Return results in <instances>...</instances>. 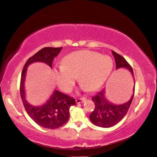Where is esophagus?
I'll return each instance as SVG.
<instances>
[{"label":"esophagus","mask_w":157,"mask_h":157,"mask_svg":"<svg viewBox=\"0 0 157 157\" xmlns=\"http://www.w3.org/2000/svg\"><path fill=\"white\" fill-rule=\"evenodd\" d=\"M86 100V98H78V99H76L75 101L77 104H79V103L84 102Z\"/></svg>","instance_id":"esophagus-1"}]
</instances>
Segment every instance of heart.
I'll list each match as a JSON object with an SVG mask.
<instances>
[{
    "label": "heart",
    "instance_id": "obj_1",
    "mask_svg": "<svg viewBox=\"0 0 157 157\" xmlns=\"http://www.w3.org/2000/svg\"><path fill=\"white\" fill-rule=\"evenodd\" d=\"M113 60L108 55L91 50H78L68 55L62 63L54 68L56 83L62 91L69 92L77 76L89 91H95L107 80L113 70Z\"/></svg>",
    "mask_w": 157,
    "mask_h": 157
}]
</instances>
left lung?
Segmentation results:
<instances>
[{
    "label": "left lung",
    "mask_w": 157,
    "mask_h": 157,
    "mask_svg": "<svg viewBox=\"0 0 157 157\" xmlns=\"http://www.w3.org/2000/svg\"><path fill=\"white\" fill-rule=\"evenodd\" d=\"M112 54L115 58L116 69L126 68L132 74L134 80L133 69L125 59L113 50ZM134 89L135 84L133 88V94L131 98L127 102L121 105L113 104L106 98L105 88L98 92L95 96L92 97V100L95 104V109L89 116L91 123L98 127L104 128H109L118 123L129 110L134 97Z\"/></svg>",
    "instance_id": "8db88e82"
}]
</instances>
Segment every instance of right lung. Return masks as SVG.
<instances>
[{
  "mask_svg": "<svg viewBox=\"0 0 157 157\" xmlns=\"http://www.w3.org/2000/svg\"><path fill=\"white\" fill-rule=\"evenodd\" d=\"M62 49V47L44 48L29 58L21 73L20 94L26 112L37 124L47 129L59 128L64 124L70 116V107L75 105V100L74 98L55 90L43 105L35 107L30 105L25 98L24 82L26 71L28 66L34 62H44L52 68L53 59L59 55Z\"/></svg>",
  "mask_w": 157,
  "mask_h": 157,
  "instance_id": "add662e5",
  "label": "right lung"
}]
</instances>
